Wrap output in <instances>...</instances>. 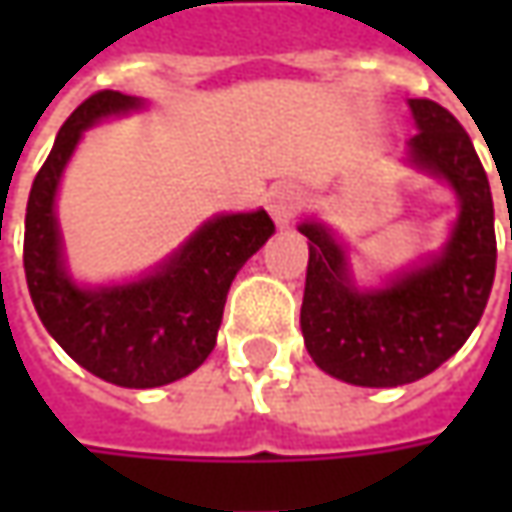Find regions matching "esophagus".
<instances>
[{"label": "esophagus", "mask_w": 512, "mask_h": 512, "mask_svg": "<svg viewBox=\"0 0 512 512\" xmlns=\"http://www.w3.org/2000/svg\"><path fill=\"white\" fill-rule=\"evenodd\" d=\"M299 207H302V187L293 185V182H279V185L270 187L267 210L279 225H290L296 219Z\"/></svg>", "instance_id": "esophagus-1"}]
</instances>
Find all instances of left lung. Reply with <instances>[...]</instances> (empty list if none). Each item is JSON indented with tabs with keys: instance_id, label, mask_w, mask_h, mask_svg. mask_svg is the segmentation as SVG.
Returning a JSON list of instances; mask_svg holds the SVG:
<instances>
[{
	"instance_id": "8db88e82",
	"label": "left lung",
	"mask_w": 512,
	"mask_h": 512,
	"mask_svg": "<svg viewBox=\"0 0 512 512\" xmlns=\"http://www.w3.org/2000/svg\"><path fill=\"white\" fill-rule=\"evenodd\" d=\"M410 108L419 125L407 142L410 162L447 179L462 202L442 256L387 290L359 293L327 227H299L310 247L302 299L307 353L325 373L359 387L410 384L447 362L479 325L496 276L493 196L479 153L450 110L430 99H410Z\"/></svg>"
}]
</instances>
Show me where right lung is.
<instances>
[{
  "instance_id": "right-lung-1",
  "label": "right lung",
  "mask_w": 512,
  "mask_h": 512,
  "mask_svg": "<svg viewBox=\"0 0 512 512\" xmlns=\"http://www.w3.org/2000/svg\"><path fill=\"white\" fill-rule=\"evenodd\" d=\"M133 108L136 96L99 90L70 113L30 187L22 259L33 307L73 362L119 387H159L210 356L230 282L270 239L273 219L265 210L216 216L153 276L99 290L73 285L62 267L56 187L82 130Z\"/></svg>"
}]
</instances>
